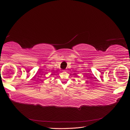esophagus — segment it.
I'll return each mask as SVG.
<instances>
[{
  "instance_id": "34e87169",
  "label": "esophagus",
  "mask_w": 130,
  "mask_h": 130,
  "mask_svg": "<svg viewBox=\"0 0 130 130\" xmlns=\"http://www.w3.org/2000/svg\"><path fill=\"white\" fill-rule=\"evenodd\" d=\"M63 72H66V70H63Z\"/></svg>"
}]
</instances>
